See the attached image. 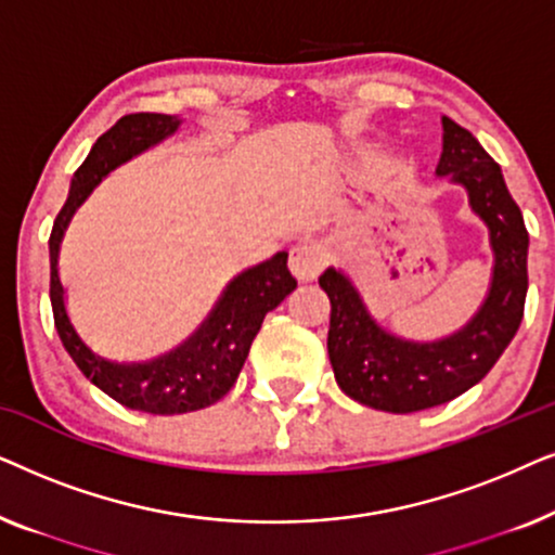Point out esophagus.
<instances>
[{
    "label": "esophagus",
    "mask_w": 555,
    "mask_h": 555,
    "mask_svg": "<svg viewBox=\"0 0 555 555\" xmlns=\"http://www.w3.org/2000/svg\"><path fill=\"white\" fill-rule=\"evenodd\" d=\"M328 264V253L315 242H300L291 249V270L298 280H315Z\"/></svg>",
    "instance_id": "obj_1"
}]
</instances>
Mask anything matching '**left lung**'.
<instances>
[{"label":"left lung","mask_w":555,"mask_h":555,"mask_svg":"<svg viewBox=\"0 0 555 555\" xmlns=\"http://www.w3.org/2000/svg\"><path fill=\"white\" fill-rule=\"evenodd\" d=\"M442 128L437 177L465 186L495 255L490 293L473 321L452 336L420 344L386 331L346 272L328 268L318 278L331 300L328 356L340 391L391 414L439 406L482 382L518 333L526 306L528 230L520 207L480 141L447 116Z\"/></svg>","instance_id":"8db88e82"}]
</instances>
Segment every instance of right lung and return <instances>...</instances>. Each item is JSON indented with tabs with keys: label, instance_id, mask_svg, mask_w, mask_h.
<instances>
[{
	"label": "right lung",
	"instance_id": "right-lung-1",
	"mask_svg": "<svg viewBox=\"0 0 555 555\" xmlns=\"http://www.w3.org/2000/svg\"><path fill=\"white\" fill-rule=\"evenodd\" d=\"M179 126L181 118L166 113H131L120 118L93 143L88 158L75 171L70 194L50 234V300L65 351L98 389L118 404L149 414H186L222 399L237 382L264 315L298 287V280L287 270V255L278 253L234 278L207 321L184 344L141 363L105 359L75 331L57 270L60 242L75 209L88 199L105 173L141 151L156 146Z\"/></svg>",
	"mask_w": 555,
	"mask_h": 555
}]
</instances>
